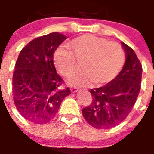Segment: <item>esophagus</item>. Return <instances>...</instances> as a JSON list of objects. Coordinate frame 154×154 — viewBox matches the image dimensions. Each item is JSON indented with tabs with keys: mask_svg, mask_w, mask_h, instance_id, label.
<instances>
[{
	"mask_svg": "<svg viewBox=\"0 0 154 154\" xmlns=\"http://www.w3.org/2000/svg\"><path fill=\"white\" fill-rule=\"evenodd\" d=\"M71 91H72V92H78L79 89L78 88H76V87H71Z\"/></svg>",
	"mask_w": 154,
	"mask_h": 154,
	"instance_id": "esophagus-1",
	"label": "esophagus"
}]
</instances>
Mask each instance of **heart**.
Segmentation results:
<instances>
[{
    "label": "heart",
    "mask_w": 154,
    "mask_h": 154,
    "mask_svg": "<svg viewBox=\"0 0 154 154\" xmlns=\"http://www.w3.org/2000/svg\"><path fill=\"white\" fill-rule=\"evenodd\" d=\"M71 51L58 48L54 54V62L58 72L65 77H71L79 69L83 72L74 76L71 82L85 85L89 82L102 85L112 81L123 66L125 54L116 42L102 37L85 34L69 43Z\"/></svg>",
    "instance_id": "obj_1"
}]
</instances>
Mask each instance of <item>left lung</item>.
<instances>
[{
    "mask_svg": "<svg viewBox=\"0 0 154 154\" xmlns=\"http://www.w3.org/2000/svg\"><path fill=\"white\" fill-rule=\"evenodd\" d=\"M126 62L114 79L90 89L92 100L82 109L86 122L96 129H110L121 123L134 106L141 87L142 65L130 46L122 42Z\"/></svg>",
    "mask_w": 154,
    "mask_h": 154,
    "instance_id": "8db88e82",
    "label": "left lung"
}]
</instances>
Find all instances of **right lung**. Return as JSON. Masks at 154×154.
<instances>
[{
    "instance_id": "right-lung-1",
    "label": "right lung",
    "mask_w": 154,
    "mask_h": 154,
    "mask_svg": "<svg viewBox=\"0 0 154 154\" xmlns=\"http://www.w3.org/2000/svg\"><path fill=\"white\" fill-rule=\"evenodd\" d=\"M66 38L58 32L43 35L31 41L19 54L13 74L14 103L31 123L50 122L71 93L69 87L60 89L64 81L53 62L54 52Z\"/></svg>"
}]
</instances>
